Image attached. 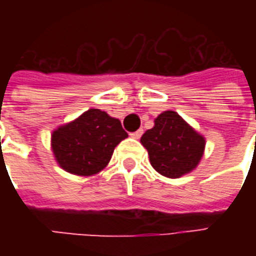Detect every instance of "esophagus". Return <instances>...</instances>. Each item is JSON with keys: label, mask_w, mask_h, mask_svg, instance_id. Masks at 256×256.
I'll list each match as a JSON object with an SVG mask.
<instances>
[{"label": "esophagus", "mask_w": 256, "mask_h": 256, "mask_svg": "<svg viewBox=\"0 0 256 256\" xmlns=\"http://www.w3.org/2000/svg\"><path fill=\"white\" fill-rule=\"evenodd\" d=\"M142 133H144V130H142V128H138L137 132H134V133H132V137H133V138L138 140L140 137L142 136Z\"/></svg>", "instance_id": "34e87169"}]
</instances>
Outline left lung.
I'll return each instance as SVG.
<instances>
[{
    "instance_id": "obj_1",
    "label": "left lung",
    "mask_w": 256,
    "mask_h": 256,
    "mask_svg": "<svg viewBox=\"0 0 256 256\" xmlns=\"http://www.w3.org/2000/svg\"><path fill=\"white\" fill-rule=\"evenodd\" d=\"M152 167L162 176L178 178L198 166L206 141L174 111H164L141 137Z\"/></svg>"
}]
</instances>
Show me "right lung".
<instances>
[{"label":"right lung","mask_w":256,"mask_h":256,"mask_svg":"<svg viewBox=\"0 0 256 256\" xmlns=\"http://www.w3.org/2000/svg\"><path fill=\"white\" fill-rule=\"evenodd\" d=\"M126 137L119 119L92 108L53 132L52 150L66 172L93 176L108 164L115 146Z\"/></svg>","instance_id":"add662e5"}]
</instances>
